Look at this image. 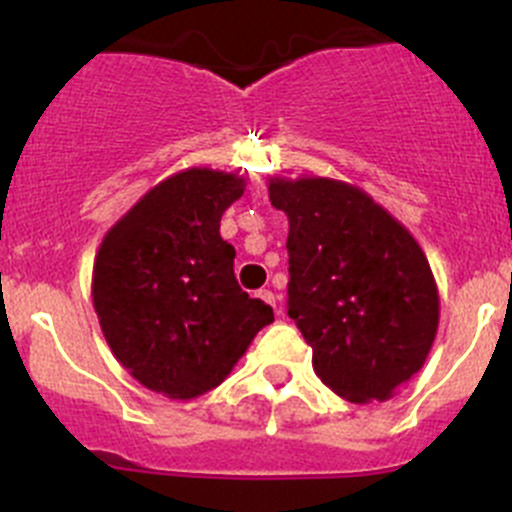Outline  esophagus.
Instances as JSON below:
<instances>
[{"mask_svg": "<svg viewBox=\"0 0 512 512\" xmlns=\"http://www.w3.org/2000/svg\"><path fill=\"white\" fill-rule=\"evenodd\" d=\"M257 297H260V300H265L267 305L277 307V297H275V292H272V290H260V292H257Z\"/></svg>", "mask_w": 512, "mask_h": 512, "instance_id": "esophagus-1", "label": "esophagus"}]
</instances>
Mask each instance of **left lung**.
<instances>
[{"mask_svg":"<svg viewBox=\"0 0 512 512\" xmlns=\"http://www.w3.org/2000/svg\"><path fill=\"white\" fill-rule=\"evenodd\" d=\"M267 192L290 222L287 315L317 377L355 405L393 398L438 335L440 295L423 247L350 182L275 175Z\"/></svg>","mask_w":512,"mask_h":512,"instance_id":"8db88e82","label":"left lung"}]
</instances>
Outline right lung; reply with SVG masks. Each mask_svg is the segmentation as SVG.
I'll return each instance as SVG.
<instances>
[{"label":"right lung","mask_w":512,"mask_h":512,"mask_svg":"<svg viewBox=\"0 0 512 512\" xmlns=\"http://www.w3.org/2000/svg\"><path fill=\"white\" fill-rule=\"evenodd\" d=\"M247 180L190 167L157 182L102 237L92 305L109 350L140 385L170 400L217 388L257 332L275 320L235 280L220 237Z\"/></svg>","instance_id":"add662e5"}]
</instances>
